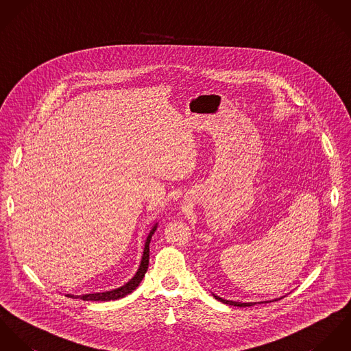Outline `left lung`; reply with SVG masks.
Listing matches in <instances>:
<instances>
[{
	"label": "left lung",
	"instance_id": "8db88e82",
	"mask_svg": "<svg viewBox=\"0 0 351 351\" xmlns=\"http://www.w3.org/2000/svg\"><path fill=\"white\" fill-rule=\"evenodd\" d=\"M215 299H218L219 302L225 303V304H230V306H235V307H252L254 306V303H239V302H232V300H225V299H221L218 296H215Z\"/></svg>",
	"mask_w": 351,
	"mask_h": 351
}]
</instances>
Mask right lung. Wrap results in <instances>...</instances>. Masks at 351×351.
<instances>
[{
	"instance_id": "add662e5",
	"label": "right lung",
	"mask_w": 351,
	"mask_h": 351,
	"mask_svg": "<svg viewBox=\"0 0 351 351\" xmlns=\"http://www.w3.org/2000/svg\"><path fill=\"white\" fill-rule=\"evenodd\" d=\"M156 226L152 229V232L148 235L147 242H145V247H144V254H143V260L140 264V268L137 273L134 274V277L125 284L123 287H119L117 289L113 291H108V292H99V293H88V295H82V296H73V295H67L69 298H78L82 300H90V302H109V300H117L126 295H129L130 292H133L138 284L141 282L143 277L145 276V273L148 271V264H149V243H151V238L152 234L155 233Z\"/></svg>"
}]
</instances>
